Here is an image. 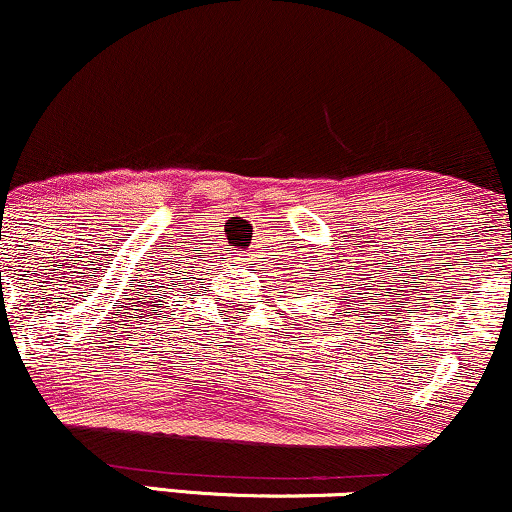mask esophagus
Segmentation results:
<instances>
[{
	"mask_svg": "<svg viewBox=\"0 0 512 512\" xmlns=\"http://www.w3.org/2000/svg\"><path fill=\"white\" fill-rule=\"evenodd\" d=\"M246 256H249V258H246V261H251V263H254V251H249V254H246Z\"/></svg>",
	"mask_w": 512,
	"mask_h": 512,
	"instance_id": "obj_1",
	"label": "esophagus"
}]
</instances>
